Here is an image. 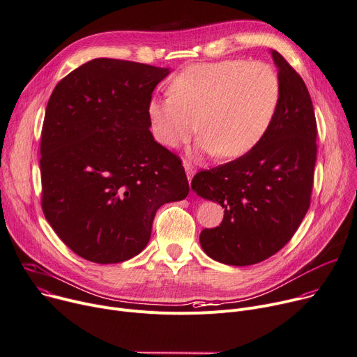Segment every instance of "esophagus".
<instances>
[{
  "label": "esophagus",
  "instance_id": "esophagus-1",
  "mask_svg": "<svg viewBox=\"0 0 357 357\" xmlns=\"http://www.w3.org/2000/svg\"><path fill=\"white\" fill-rule=\"evenodd\" d=\"M184 170H185V173H187V178H188V181H191V178H193V176H195V167H193V164L191 162H188V161H184Z\"/></svg>",
  "mask_w": 357,
  "mask_h": 357
}]
</instances>
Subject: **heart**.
Returning <instances> with one entry per match:
<instances>
[{"instance_id":"obj_1","label":"heart","mask_w":357,"mask_h":357,"mask_svg":"<svg viewBox=\"0 0 357 357\" xmlns=\"http://www.w3.org/2000/svg\"><path fill=\"white\" fill-rule=\"evenodd\" d=\"M169 91L170 97H153L147 104L153 139L174 149L199 127L200 151L234 158L252 151L270 130L280 102V79L261 61L220 60L184 68L173 77Z\"/></svg>"}]
</instances>
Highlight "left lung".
<instances>
[{"instance_id": "obj_1", "label": "left lung", "mask_w": 357, "mask_h": 357, "mask_svg": "<svg viewBox=\"0 0 357 357\" xmlns=\"http://www.w3.org/2000/svg\"><path fill=\"white\" fill-rule=\"evenodd\" d=\"M280 102L264 139L248 154L199 172L191 188L225 208L220 226L204 229V253L225 264L250 266L276 255L303 220L313 188L317 124L310 94L278 51Z\"/></svg>"}]
</instances>
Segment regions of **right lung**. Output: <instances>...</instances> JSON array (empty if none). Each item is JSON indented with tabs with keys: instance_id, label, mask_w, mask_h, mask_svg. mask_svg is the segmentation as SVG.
Here are the masks:
<instances>
[{
	"instance_id": "add662e5",
	"label": "right lung",
	"mask_w": 357,
	"mask_h": 357,
	"mask_svg": "<svg viewBox=\"0 0 357 357\" xmlns=\"http://www.w3.org/2000/svg\"><path fill=\"white\" fill-rule=\"evenodd\" d=\"M169 68L96 59L54 89L41 131V207L75 255L121 263L143 252L155 211L188 195L178 155L151 135L147 104Z\"/></svg>"
}]
</instances>
